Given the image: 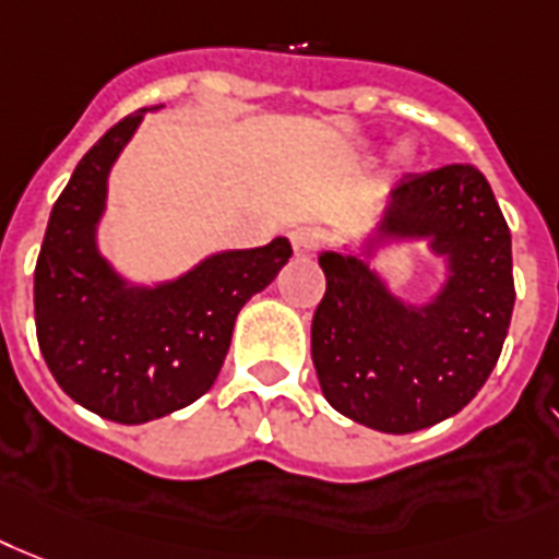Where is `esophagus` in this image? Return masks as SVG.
<instances>
[{
  "instance_id": "esophagus-1",
  "label": "esophagus",
  "mask_w": 559,
  "mask_h": 559,
  "mask_svg": "<svg viewBox=\"0 0 559 559\" xmlns=\"http://www.w3.org/2000/svg\"><path fill=\"white\" fill-rule=\"evenodd\" d=\"M289 240H293L295 255L312 258L321 249V243H324V235L319 229H312V226H301V229H293Z\"/></svg>"
}]
</instances>
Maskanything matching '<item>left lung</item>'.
<instances>
[{
    "instance_id": "1",
    "label": "left lung",
    "mask_w": 559,
    "mask_h": 559,
    "mask_svg": "<svg viewBox=\"0 0 559 559\" xmlns=\"http://www.w3.org/2000/svg\"><path fill=\"white\" fill-rule=\"evenodd\" d=\"M382 238H430L451 258V281L437 301L407 310L365 261L324 252L312 365L347 419L413 433L460 413L500 358L516 295L511 229L483 171L451 163L393 189Z\"/></svg>"
}]
</instances>
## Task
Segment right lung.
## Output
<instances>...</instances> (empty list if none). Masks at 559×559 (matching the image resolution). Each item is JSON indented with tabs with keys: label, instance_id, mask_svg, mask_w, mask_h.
<instances>
[{
	"label": "right lung",
	"instance_id": "add662e5",
	"mask_svg": "<svg viewBox=\"0 0 559 559\" xmlns=\"http://www.w3.org/2000/svg\"><path fill=\"white\" fill-rule=\"evenodd\" d=\"M146 111V108H143ZM122 117L88 148L57 198L34 270L36 342L68 396L120 425L160 419L215 384L240 307L270 284L293 247L206 258L154 289L129 287L94 243L106 177L143 120Z\"/></svg>",
	"mask_w": 559,
	"mask_h": 559
}]
</instances>
